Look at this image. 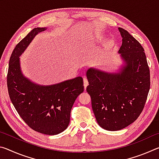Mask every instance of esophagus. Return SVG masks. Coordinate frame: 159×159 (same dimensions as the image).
I'll return each instance as SVG.
<instances>
[{
    "instance_id": "obj_1",
    "label": "esophagus",
    "mask_w": 159,
    "mask_h": 159,
    "mask_svg": "<svg viewBox=\"0 0 159 159\" xmlns=\"http://www.w3.org/2000/svg\"><path fill=\"white\" fill-rule=\"evenodd\" d=\"M83 82H84V87L85 90L86 88H87V86L88 85V80L86 78H84V79H83Z\"/></svg>"
}]
</instances>
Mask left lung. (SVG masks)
Returning a JSON list of instances; mask_svg holds the SVG:
<instances>
[{
    "label": "left lung",
    "instance_id": "8db88e82",
    "mask_svg": "<svg viewBox=\"0 0 159 159\" xmlns=\"http://www.w3.org/2000/svg\"><path fill=\"white\" fill-rule=\"evenodd\" d=\"M123 38L118 52L126 65L120 73L90 68L87 87L98 124L116 131L133 123L143 110L150 88V71L144 50L133 36L118 28Z\"/></svg>",
    "mask_w": 159,
    "mask_h": 159
}]
</instances>
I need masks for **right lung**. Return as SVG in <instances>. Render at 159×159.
I'll return each mask as SVG.
<instances>
[{"label":"right lung","instance_id":"right-lung-1","mask_svg":"<svg viewBox=\"0 0 159 159\" xmlns=\"http://www.w3.org/2000/svg\"><path fill=\"white\" fill-rule=\"evenodd\" d=\"M44 30L34 28L16 45L10 58L7 85L10 100L24 121L35 131L54 135L68 127L71 108L84 86L80 76L49 86L36 85L24 77L19 57Z\"/></svg>","mask_w":159,"mask_h":159}]
</instances>
